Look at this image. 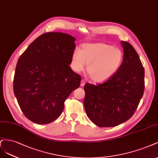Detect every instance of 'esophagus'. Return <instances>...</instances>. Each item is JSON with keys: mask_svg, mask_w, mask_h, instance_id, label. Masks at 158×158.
<instances>
[{"mask_svg": "<svg viewBox=\"0 0 158 158\" xmlns=\"http://www.w3.org/2000/svg\"><path fill=\"white\" fill-rule=\"evenodd\" d=\"M85 80H82V81H81V86H83L85 85Z\"/></svg>", "mask_w": 158, "mask_h": 158, "instance_id": "1", "label": "esophagus"}]
</instances>
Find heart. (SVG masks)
<instances>
[{
    "label": "heart",
    "instance_id": "1",
    "mask_svg": "<svg viewBox=\"0 0 158 158\" xmlns=\"http://www.w3.org/2000/svg\"><path fill=\"white\" fill-rule=\"evenodd\" d=\"M123 61V53L118 47L98 43L82 46L76 49L72 56V67L76 72L83 71L87 64L86 71L94 82L108 80L118 72Z\"/></svg>",
    "mask_w": 158,
    "mask_h": 158
}]
</instances>
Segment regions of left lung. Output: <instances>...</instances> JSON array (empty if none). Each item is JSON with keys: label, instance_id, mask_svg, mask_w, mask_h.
<instances>
[{"label": "left lung", "instance_id": "8db88e82", "mask_svg": "<svg viewBox=\"0 0 158 158\" xmlns=\"http://www.w3.org/2000/svg\"><path fill=\"white\" fill-rule=\"evenodd\" d=\"M123 61L112 77L104 83L84 86L86 114L100 127L119 125L134 114L144 90V69L130 43L121 41Z\"/></svg>", "mask_w": 158, "mask_h": 158}]
</instances>
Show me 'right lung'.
<instances>
[{"instance_id":"1","label":"right lung","mask_w":158,"mask_h":158,"mask_svg":"<svg viewBox=\"0 0 158 158\" xmlns=\"http://www.w3.org/2000/svg\"><path fill=\"white\" fill-rule=\"evenodd\" d=\"M72 35H40L20 56L14 77V93L27 119L50 123L62 113L64 102L80 86L81 76L71 69L75 48Z\"/></svg>"}]
</instances>
